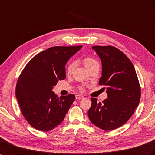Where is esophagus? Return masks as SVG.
I'll use <instances>...</instances> for the list:
<instances>
[{
	"label": "esophagus",
	"mask_w": 155,
	"mask_h": 155,
	"mask_svg": "<svg viewBox=\"0 0 155 155\" xmlns=\"http://www.w3.org/2000/svg\"><path fill=\"white\" fill-rule=\"evenodd\" d=\"M76 99H83L84 98V97L83 96L81 95V94H76Z\"/></svg>",
	"instance_id": "obj_1"
}]
</instances>
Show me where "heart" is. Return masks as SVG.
<instances>
[{
	"instance_id": "b5f03b06",
	"label": "heart",
	"mask_w": 155,
	"mask_h": 155,
	"mask_svg": "<svg viewBox=\"0 0 155 155\" xmlns=\"http://www.w3.org/2000/svg\"><path fill=\"white\" fill-rule=\"evenodd\" d=\"M83 64H84V65L86 66V68L88 70L93 68L95 65H98V61L91 57H85L83 58ZM75 66H76V62L75 61H70L67 64V65H66V73L68 76H70V75L72 74ZM78 89L80 91H83L85 89V88L83 86H79Z\"/></svg>"
}]
</instances>
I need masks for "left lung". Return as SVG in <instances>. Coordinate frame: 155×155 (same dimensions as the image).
<instances>
[{
  "label": "left lung",
  "mask_w": 155,
  "mask_h": 155,
  "mask_svg": "<svg viewBox=\"0 0 155 155\" xmlns=\"http://www.w3.org/2000/svg\"><path fill=\"white\" fill-rule=\"evenodd\" d=\"M102 64L99 85L107 87V98L102 102L91 98L88 111L90 120L104 130L122 126L131 117L138 106L141 87L134 67L129 58L115 47H92Z\"/></svg>",
  "instance_id": "left-lung-1"
}]
</instances>
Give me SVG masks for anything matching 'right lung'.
<instances>
[{
    "label": "right lung",
    "mask_w": 155,
    "mask_h": 155,
    "mask_svg": "<svg viewBox=\"0 0 155 155\" xmlns=\"http://www.w3.org/2000/svg\"><path fill=\"white\" fill-rule=\"evenodd\" d=\"M81 48L51 47L25 66L17 82L15 96L25 119L33 128L48 132L63 121L76 97L69 94L58 98L53 87L65 79L66 62Z\"/></svg>",
    "instance_id": "obj_1"
}]
</instances>
